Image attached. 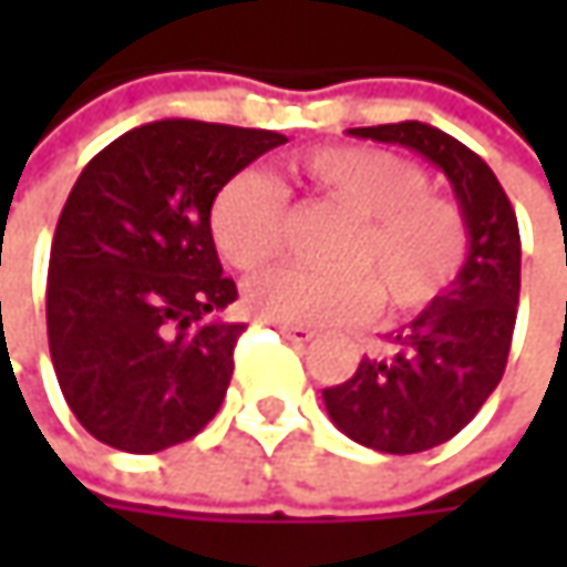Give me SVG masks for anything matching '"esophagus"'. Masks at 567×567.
Masks as SVG:
<instances>
[{
    "label": "esophagus",
    "instance_id": "1",
    "mask_svg": "<svg viewBox=\"0 0 567 567\" xmlns=\"http://www.w3.org/2000/svg\"><path fill=\"white\" fill-rule=\"evenodd\" d=\"M277 331H280V334H284L287 340L299 343V347L316 338V331H312V328H302V324H277Z\"/></svg>",
    "mask_w": 567,
    "mask_h": 567
}]
</instances>
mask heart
<instances>
[{"label":"heart","mask_w":567,"mask_h":567,"mask_svg":"<svg viewBox=\"0 0 567 567\" xmlns=\"http://www.w3.org/2000/svg\"><path fill=\"white\" fill-rule=\"evenodd\" d=\"M293 173L350 210L360 224L347 246L343 277L274 268L255 277L246 302L258 318L302 328H343L369 321L388 299L416 312L457 280L467 258L464 214L429 192L420 164L379 147H321ZM284 192L271 176L243 169L214 195L207 227L217 251L239 271H255L284 246Z\"/></svg>","instance_id":"obj_1"}]
</instances>
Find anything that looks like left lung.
Wrapping results in <instances>:
<instances>
[{
    "label": "left lung",
    "instance_id": "1",
    "mask_svg": "<svg viewBox=\"0 0 567 567\" xmlns=\"http://www.w3.org/2000/svg\"><path fill=\"white\" fill-rule=\"evenodd\" d=\"M353 138L401 144L447 176L467 224L457 280L398 334L394 353L365 360L324 410L340 432L384 454H416L454 439L498 388L520 296V233L495 173L467 144L425 122L347 128Z\"/></svg>",
    "mask_w": 567,
    "mask_h": 567
}]
</instances>
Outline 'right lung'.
<instances>
[{
    "mask_svg": "<svg viewBox=\"0 0 567 567\" xmlns=\"http://www.w3.org/2000/svg\"><path fill=\"white\" fill-rule=\"evenodd\" d=\"M287 142L198 120L138 125L81 169L55 224L47 334L65 401L97 442L154 454L198 435L227 398L246 324L210 239L214 195Z\"/></svg>",
    "mask_w": 567,
    "mask_h": 567,
    "instance_id": "right-lung-1",
    "label": "right lung"
}]
</instances>
